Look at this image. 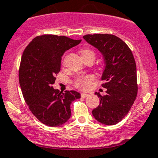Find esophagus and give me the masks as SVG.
<instances>
[{
    "mask_svg": "<svg viewBox=\"0 0 158 158\" xmlns=\"http://www.w3.org/2000/svg\"><path fill=\"white\" fill-rule=\"evenodd\" d=\"M89 94H86V93H81V96L82 97V98H86V97L89 96Z\"/></svg>",
    "mask_w": 158,
    "mask_h": 158,
    "instance_id": "1",
    "label": "esophagus"
}]
</instances>
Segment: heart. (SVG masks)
<instances>
[{
	"label": "heart",
	"mask_w": 158,
	"mask_h": 158,
	"mask_svg": "<svg viewBox=\"0 0 158 158\" xmlns=\"http://www.w3.org/2000/svg\"><path fill=\"white\" fill-rule=\"evenodd\" d=\"M81 55L83 59L89 56H92L95 58V54L90 49H82L81 51ZM94 80V76L92 75H87V76H80L75 79L74 86L79 89H87L89 88V84Z\"/></svg>",
	"instance_id": "obj_1"
}]
</instances>
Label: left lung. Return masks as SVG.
I'll return each instance as SVG.
<instances>
[{"instance_id": "obj_1", "label": "left lung", "mask_w": 158, "mask_h": 158, "mask_svg": "<svg viewBox=\"0 0 158 158\" xmlns=\"http://www.w3.org/2000/svg\"><path fill=\"white\" fill-rule=\"evenodd\" d=\"M87 42L100 51L105 59L102 87L106 95L99 97V105L92 110L94 118L106 125L118 124L128 114L138 92L136 65L131 49L115 35L87 34Z\"/></svg>"}]
</instances>
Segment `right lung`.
Segmentation results:
<instances>
[{
  "label": "right lung",
  "instance_id": "1",
  "mask_svg": "<svg viewBox=\"0 0 158 158\" xmlns=\"http://www.w3.org/2000/svg\"><path fill=\"white\" fill-rule=\"evenodd\" d=\"M81 41L66 36L43 34L33 39L23 51L19 69L23 95L32 114L48 126L66 122L71 116L70 104L81 98L77 92H62L52 86L60 71L63 53Z\"/></svg>",
  "mask_w": 158,
  "mask_h": 158
}]
</instances>
